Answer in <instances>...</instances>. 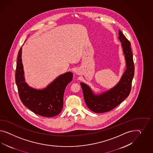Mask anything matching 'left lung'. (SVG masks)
I'll use <instances>...</instances> for the list:
<instances>
[{
	"label": "left lung",
	"instance_id": "8db88e82",
	"mask_svg": "<svg viewBox=\"0 0 153 153\" xmlns=\"http://www.w3.org/2000/svg\"><path fill=\"white\" fill-rule=\"evenodd\" d=\"M119 39L122 42L127 67L119 83L109 91L99 95H94L91 90L86 84L80 83L87 107L97 113H102L113 109L128 97L131 92L134 71L131 43L120 30Z\"/></svg>",
	"mask_w": 153,
	"mask_h": 153
}]
</instances>
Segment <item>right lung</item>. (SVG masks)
<instances>
[{
  "label": "right lung",
  "mask_w": 153,
  "mask_h": 153,
  "mask_svg": "<svg viewBox=\"0 0 153 153\" xmlns=\"http://www.w3.org/2000/svg\"><path fill=\"white\" fill-rule=\"evenodd\" d=\"M22 47L18 53L15 74L19 97L25 106L37 115L52 117L57 116L63 106V95L67 85L72 81L73 74L67 72L59 76L46 88L37 90L25 82L22 63Z\"/></svg>",
  "instance_id": "1"
}]
</instances>
